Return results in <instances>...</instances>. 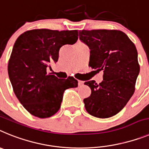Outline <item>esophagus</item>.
I'll return each instance as SVG.
<instances>
[{
    "mask_svg": "<svg viewBox=\"0 0 149 149\" xmlns=\"http://www.w3.org/2000/svg\"><path fill=\"white\" fill-rule=\"evenodd\" d=\"M84 84V82H82V81H80V80H79L78 81V85L79 86H80V85H82Z\"/></svg>",
    "mask_w": 149,
    "mask_h": 149,
    "instance_id": "esophagus-1",
    "label": "esophagus"
}]
</instances>
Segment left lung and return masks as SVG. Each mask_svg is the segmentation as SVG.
Returning <instances> with one entry per match:
<instances>
[{
	"mask_svg": "<svg viewBox=\"0 0 149 149\" xmlns=\"http://www.w3.org/2000/svg\"><path fill=\"white\" fill-rule=\"evenodd\" d=\"M79 40L90 49L89 66L103 70V81L85 82L91 94L83 100L90 115L107 118L120 112L134 94L139 73L138 53L134 42L117 30L79 31Z\"/></svg>",
	"mask_w": 149,
	"mask_h": 149,
	"instance_id": "1",
	"label": "left lung"
}]
</instances>
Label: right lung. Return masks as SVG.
<instances>
[{"label": "right lung", "mask_w": 149, "mask_h": 149, "mask_svg": "<svg viewBox=\"0 0 149 149\" xmlns=\"http://www.w3.org/2000/svg\"><path fill=\"white\" fill-rule=\"evenodd\" d=\"M78 40V31L34 29L21 34L15 41L8 64V74L15 96L26 110L45 118L61 107L66 89L76 88L72 76L58 79L51 73L50 64L58 60L59 50Z\"/></svg>", "instance_id": "obj_1"}]
</instances>
